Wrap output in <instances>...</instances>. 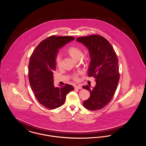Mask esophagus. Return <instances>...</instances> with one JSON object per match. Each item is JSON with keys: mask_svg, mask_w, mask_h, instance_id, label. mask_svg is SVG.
<instances>
[{"mask_svg": "<svg viewBox=\"0 0 146 146\" xmlns=\"http://www.w3.org/2000/svg\"><path fill=\"white\" fill-rule=\"evenodd\" d=\"M74 88L76 89H82V86H75V87H74Z\"/></svg>", "mask_w": 146, "mask_h": 146, "instance_id": "1", "label": "esophagus"}]
</instances>
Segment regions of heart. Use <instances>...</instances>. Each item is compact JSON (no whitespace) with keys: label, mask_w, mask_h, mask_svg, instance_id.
<instances>
[{"label":"heart","mask_w":146,"mask_h":146,"mask_svg":"<svg viewBox=\"0 0 146 146\" xmlns=\"http://www.w3.org/2000/svg\"><path fill=\"white\" fill-rule=\"evenodd\" d=\"M67 52L75 60H79L82 56V51L76 46H70L67 49ZM56 63L58 67H60L61 64V58L60 56H57L56 57ZM78 73H74L73 75L74 80H77L78 79Z\"/></svg>","instance_id":"1"}]
</instances>
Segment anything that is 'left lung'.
Segmentation results:
<instances>
[{
    "mask_svg": "<svg viewBox=\"0 0 146 146\" xmlns=\"http://www.w3.org/2000/svg\"><path fill=\"white\" fill-rule=\"evenodd\" d=\"M80 42L89 50L91 61L88 76L95 78L96 85L91 90L89 85L83 88L90 92L83 106L90 111H98L108 104L114 96L120 78L117 55L111 44L99 35L79 37Z\"/></svg>",
    "mask_w": 146,
    "mask_h": 146,
    "instance_id": "1",
    "label": "left lung"
}]
</instances>
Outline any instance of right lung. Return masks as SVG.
I'll list each match as a JSON object with an SVG mask.
<instances>
[{
  "label": "right lung",
  "mask_w": 146,
  "mask_h": 146,
  "mask_svg": "<svg viewBox=\"0 0 146 146\" xmlns=\"http://www.w3.org/2000/svg\"><path fill=\"white\" fill-rule=\"evenodd\" d=\"M74 39V37L70 36H49L38 44L30 57L29 84L38 101L47 108L55 109L61 106L67 95L74 90L73 86L67 84L55 88L53 79L59 49Z\"/></svg>",
  "instance_id": "obj_1"
}]
</instances>
